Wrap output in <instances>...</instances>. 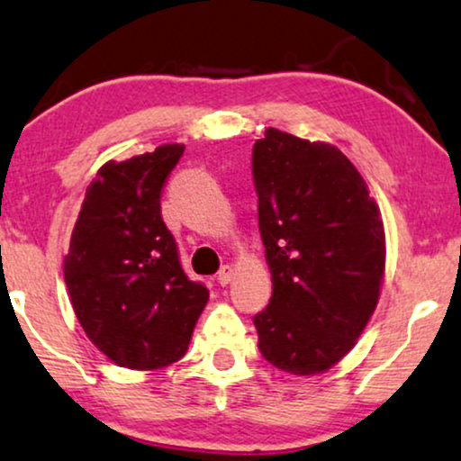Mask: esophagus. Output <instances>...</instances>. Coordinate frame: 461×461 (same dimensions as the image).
Here are the masks:
<instances>
[{
    "instance_id": "1",
    "label": "esophagus",
    "mask_w": 461,
    "mask_h": 461,
    "mask_svg": "<svg viewBox=\"0 0 461 461\" xmlns=\"http://www.w3.org/2000/svg\"><path fill=\"white\" fill-rule=\"evenodd\" d=\"M232 273H235V271H232V267H229V265L220 268V273H218V284H220V285H229L230 279H232Z\"/></svg>"
}]
</instances>
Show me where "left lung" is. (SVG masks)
I'll use <instances>...</instances> for the list:
<instances>
[{
	"label": "left lung",
	"instance_id": "obj_1",
	"mask_svg": "<svg viewBox=\"0 0 461 461\" xmlns=\"http://www.w3.org/2000/svg\"><path fill=\"white\" fill-rule=\"evenodd\" d=\"M258 226L273 296L254 318L267 362L318 375L354 349L385 273L381 212L337 146L268 127L254 143Z\"/></svg>",
	"mask_w": 461,
	"mask_h": 461
}]
</instances>
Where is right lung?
<instances>
[{
    "mask_svg": "<svg viewBox=\"0 0 461 461\" xmlns=\"http://www.w3.org/2000/svg\"><path fill=\"white\" fill-rule=\"evenodd\" d=\"M182 143L97 171L71 232L63 275L86 337L118 366L157 370L188 351L209 290L182 271L160 216Z\"/></svg>",
    "mask_w": 461,
    "mask_h": 461,
    "instance_id": "add662e5",
    "label": "right lung"
}]
</instances>
